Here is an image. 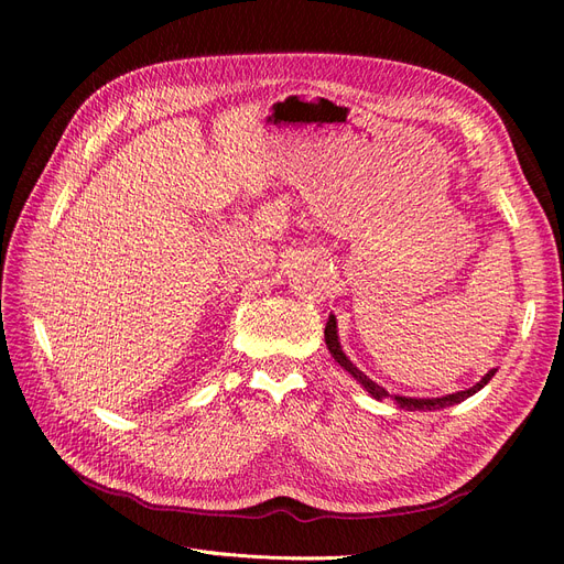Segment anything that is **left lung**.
<instances>
[{
    "instance_id": "left-lung-1",
    "label": "left lung",
    "mask_w": 564,
    "mask_h": 564,
    "mask_svg": "<svg viewBox=\"0 0 564 564\" xmlns=\"http://www.w3.org/2000/svg\"><path fill=\"white\" fill-rule=\"evenodd\" d=\"M324 340H327V348H329V352H332V357L334 360L344 367L350 377L360 383L369 395L373 398V400H386V398H390V400H395V404L400 406V409H406V412H435V409H445V406H452V404H458V402H464V400H468L470 395H475L477 390H482L489 381H491V377L494 373H497V369H489L485 377L477 381L473 388H466V390H458V392H449V395H442V398H406V395H390V392L383 388V386H379L377 381H371L365 371H360L357 369L350 360H348V355L344 352V348H340V340H338V327H336V317L334 315H329V319H327V327H324Z\"/></svg>"
}]
</instances>
